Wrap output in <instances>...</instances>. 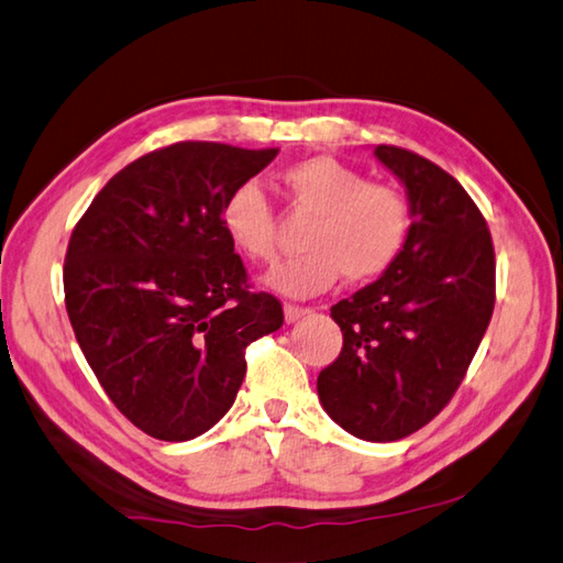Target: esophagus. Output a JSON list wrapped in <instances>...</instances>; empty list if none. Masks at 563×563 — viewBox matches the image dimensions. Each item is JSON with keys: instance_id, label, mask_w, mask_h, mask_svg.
<instances>
[{"instance_id": "esophagus-1", "label": "esophagus", "mask_w": 563, "mask_h": 563, "mask_svg": "<svg viewBox=\"0 0 563 563\" xmlns=\"http://www.w3.org/2000/svg\"><path fill=\"white\" fill-rule=\"evenodd\" d=\"M283 312H285V322H288V324H295L297 319L307 317V314H310L312 310H307V307H297V305H285V307H283Z\"/></svg>"}]
</instances>
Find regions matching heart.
<instances>
[{
	"mask_svg": "<svg viewBox=\"0 0 563 563\" xmlns=\"http://www.w3.org/2000/svg\"><path fill=\"white\" fill-rule=\"evenodd\" d=\"M292 205L312 222L305 227L297 258L283 261L266 275L271 290L312 297L349 283H371L402 256L412 231V207L393 185L368 183L363 173L332 156L295 161L283 170ZM224 236L251 261L275 256V214L256 180L229 192L219 212Z\"/></svg>",
	"mask_w": 563,
	"mask_h": 563,
	"instance_id": "obj_1",
	"label": "heart"
}]
</instances>
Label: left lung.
Returning a JSON list of instances; mask_svg holds the SVG:
<instances>
[{"label":"left lung","instance_id":"1","mask_svg":"<svg viewBox=\"0 0 563 563\" xmlns=\"http://www.w3.org/2000/svg\"><path fill=\"white\" fill-rule=\"evenodd\" d=\"M373 153L402 183L412 231L388 273L332 307L344 346L317 393L349 434L398 442L464 380L493 314L495 253L481 209L446 170L398 146Z\"/></svg>","mask_w":563,"mask_h":563}]
</instances>
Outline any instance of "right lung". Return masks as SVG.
I'll list each match as a JSON object with an SVG mask.
<instances>
[{
  "instance_id": "obj_1",
  "label": "right lung",
  "mask_w": 563,
  "mask_h": 563,
  "mask_svg": "<svg viewBox=\"0 0 563 563\" xmlns=\"http://www.w3.org/2000/svg\"><path fill=\"white\" fill-rule=\"evenodd\" d=\"M278 156L183 141L129 163L77 222L63 285L82 354L119 412L163 442L212 429L246 376L244 351L283 327L219 212Z\"/></svg>"
}]
</instances>
